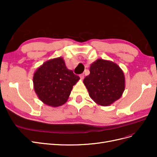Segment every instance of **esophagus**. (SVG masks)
<instances>
[{
  "label": "esophagus",
  "instance_id": "1",
  "mask_svg": "<svg viewBox=\"0 0 157 157\" xmlns=\"http://www.w3.org/2000/svg\"><path fill=\"white\" fill-rule=\"evenodd\" d=\"M79 77H80V79H83L84 77V74H80Z\"/></svg>",
  "mask_w": 157,
  "mask_h": 157
}]
</instances>
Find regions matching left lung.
<instances>
[{
	"instance_id": "1",
	"label": "left lung",
	"mask_w": 157,
	"mask_h": 157,
	"mask_svg": "<svg viewBox=\"0 0 157 157\" xmlns=\"http://www.w3.org/2000/svg\"><path fill=\"white\" fill-rule=\"evenodd\" d=\"M83 80L89 96L98 105L108 106L119 99L125 88L124 73L113 61L97 59Z\"/></svg>"
}]
</instances>
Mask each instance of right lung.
Returning <instances> with one entry per match:
<instances>
[{
    "mask_svg": "<svg viewBox=\"0 0 157 157\" xmlns=\"http://www.w3.org/2000/svg\"><path fill=\"white\" fill-rule=\"evenodd\" d=\"M79 79L59 57L46 61L37 69L33 76V84L40 100L55 107L67 101L73 86Z\"/></svg>",
    "mask_w": 157,
    "mask_h": 157,
    "instance_id": "obj_1",
    "label": "right lung"
}]
</instances>
